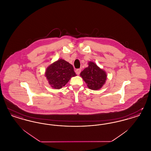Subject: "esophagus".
<instances>
[{
  "label": "esophagus",
  "instance_id": "esophagus-1",
  "mask_svg": "<svg viewBox=\"0 0 151 151\" xmlns=\"http://www.w3.org/2000/svg\"><path fill=\"white\" fill-rule=\"evenodd\" d=\"M80 72H81V70H80V69H76V70H75V72H76V73L77 75H79Z\"/></svg>",
  "mask_w": 151,
  "mask_h": 151
}]
</instances>
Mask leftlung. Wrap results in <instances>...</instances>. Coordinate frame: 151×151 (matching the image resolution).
Instances as JSON below:
<instances>
[{"label": "left lung", "mask_w": 151, "mask_h": 151, "mask_svg": "<svg viewBox=\"0 0 151 151\" xmlns=\"http://www.w3.org/2000/svg\"><path fill=\"white\" fill-rule=\"evenodd\" d=\"M80 75L88 88L94 91L101 89L105 84L107 78L106 72L91 61L88 62V67L81 71Z\"/></svg>", "instance_id": "left-lung-1"}]
</instances>
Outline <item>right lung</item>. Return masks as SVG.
I'll list each match as a JSON object with an SVG mask.
<instances>
[{
  "label": "right lung",
  "mask_w": 151,
  "mask_h": 151,
  "mask_svg": "<svg viewBox=\"0 0 151 151\" xmlns=\"http://www.w3.org/2000/svg\"><path fill=\"white\" fill-rule=\"evenodd\" d=\"M45 74L49 85L55 89L65 86L72 77L76 76L72 65L62 59L49 65Z\"/></svg>",
  "instance_id": "1"
}]
</instances>
